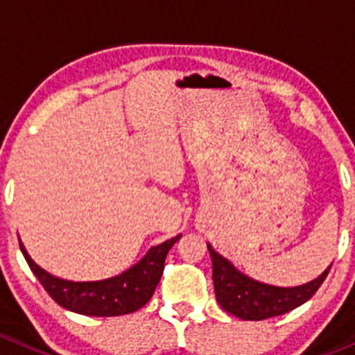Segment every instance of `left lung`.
Returning <instances> with one entry per match:
<instances>
[{
	"instance_id": "left-lung-1",
	"label": "left lung",
	"mask_w": 355,
	"mask_h": 355,
	"mask_svg": "<svg viewBox=\"0 0 355 355\" xmlns=\"http://www.w3.org/2000/svg\"><path fill=\"white\" fill-rule=\"evenodd\" d=\"M214 266V287L218 304L231 315L241 320H263L291 312L300 304L306 303L326 280L331 264L324 273L312 282L296 287H278L257 282L233 266L226 257L215 252L207 243Z\"/></svg>"
}]
</instances>
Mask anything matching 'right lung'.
I'll return each instance as SVG.
<instances>
[{
    "instance_id": "obj_1",
    "label": "right lung",
    "mask_w": 355,
    "mask_h": 355,
    "mask_svg": "<svg viewBox=\"0 0 355 355\" xmlns=\"http://www.w3.org/2000/svg\"><path fill=\"white\" fill-rule=\"evenodd\" d=\"M182 234L162 241L157 247H152L135 266L122 271L121 275L96 282H73L51 275L40 268L22 241H19L24 259L38 278L49 296L69 312L92 317H115L137 312L147 303L154 294L170 248L180 240Z\"/></svg>"
}]
</instances>
